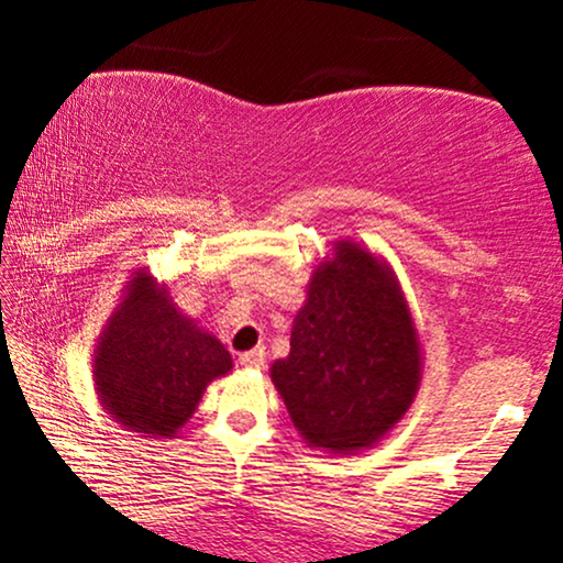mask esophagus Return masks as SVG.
Masks as SVG:
<instances>
[{
    "mask_svg": "<svg viewBox=\"0 0 563 563\" xmlns=\"http://www.w3.org/2000/svg\"><path fill=\"white\" fill-rule=\"evenodd\" d=\"M238 364L245 366V368H261V366L266 364V351L264 349H256V351L241 353V356H238Z\"/></svg>",
    "mask_w": 563,
    "mask_h": 563,
    "instance_id": "obj_1",
    "label": "esophagus"
}]
</instances>
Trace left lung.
I'll list each match as a JSON object with an SVG mask.
<instances>
[{"label":"left lung","instance_id":"1","mask_svg":"<svg viewBox=\"0 0 563 563\" xmlns=\"http://www.w3.org/2000/svg\"><path fill=\"white\" fill-rule=\"evenodd\" d=\"M314 268L272 379L299 435L314 449L351 453L379 441L410 407L420 343L395 276L351 241Z\"/></svg>","mask_w":563,"mask_h":563}]
</instances>
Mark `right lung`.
I'll list each match as a JSON object with an SVG mask.
<instances>
[{
    "label": "right lung",
    "instance_id": "1",
    "mask_svg": "<svg viewBox=\"0 0 563 563\" xmlns=\"http://www.w3.org/2000/svg\"><path fill=\"white\" fill-rule=\"evenodd\" d=\"M230 366L225 345L184 318L145 272L130 282L95 351L102 405L120 426L148 438L174 435L197 410L207 384Z\"/></svg>",
    "mask_w": 563,
    "mask_h": 563
}]
</instances>
